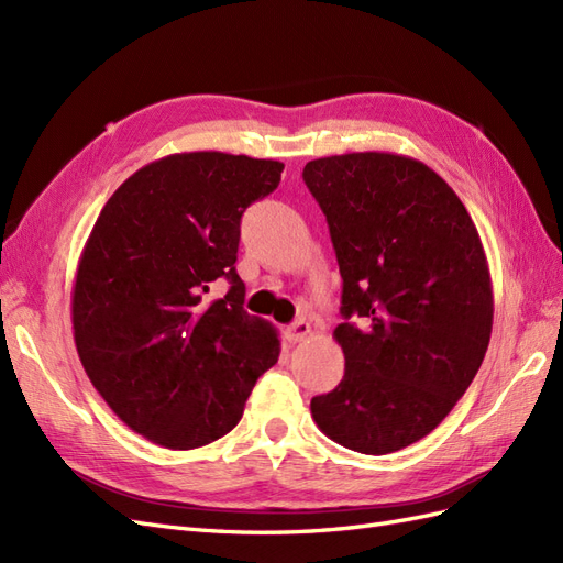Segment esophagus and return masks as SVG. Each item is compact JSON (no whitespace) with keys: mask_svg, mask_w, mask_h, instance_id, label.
<instances>
[{"mask_svg":"<svg viewBox=\"0 0 563 563\" xmlns=\"http://www.w3.org/2000/svg\"><path fill=\"white\" fill-rule=\"evenodd\" d=\"M312 333V327L305 319H298V321H294L291 327L286 329V338H288V343H300V340H305Z\"/></svg>","mask_w":563,"mask_h":563,"instance_id":"34e87169","label":"esophagus"}]
</instances>
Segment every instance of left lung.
<instances>
[{
    "instance_id": "1",
    "label": "left lung",
    "mask_w": 563,
    "mask_h": 563,
    "mask_svg": "<svg viewBox=\"0 0 563 563\" xmlns=\"http://www.w3.org/2000/svg\"><path fill=\"white\" fill-rule=\"evenodd\" d=\"M302 180L327 216L345 317L333 331L345 376L312 399V418L340 446L395 453L451 413L484 362L493 288L479 232L411 157H321Z\"/></svg>"
}]
</instances>
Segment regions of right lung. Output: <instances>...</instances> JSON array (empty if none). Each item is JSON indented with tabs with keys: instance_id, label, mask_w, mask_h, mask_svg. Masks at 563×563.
I'll use <instances>...</instances> for the list:
<instances>
[{
	"instance_id": "1",
	"label": "right lung",
	"mask_w": 563,
	"mask_h": 563,
	"mask_svg": "<svg viewBox=\"0 0 563 563\" xmlns=\"http://www.w3.org/2000/svg\"><path fill=\"white\" fill-rule=\"evenodd\" d=\"M282 172L275 159L180 152L139 168L96 220L73 288L75 345L98 395L152 444L225 437L279 360L272 323L242 308L234 263L244 211ZM218 276L231 291L209 301Z\"/></svg>"
}]
</instances>
